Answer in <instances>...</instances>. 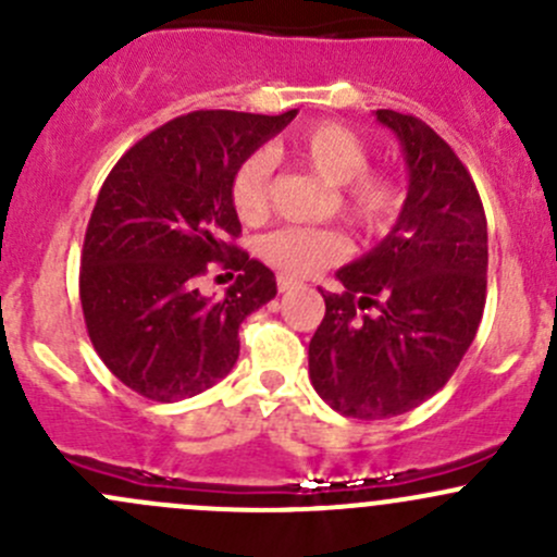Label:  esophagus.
I'll return each mask as SVG.
<instances>
[{"label": "esophagus", "mask_w": 557, "mask_h": 557, "mask_svg": "<svg viewBox=\"0 0 557 557\" xmlns=\"http://www.w3.org/2000/svg\"><path fill=\"white\" fill-rule=\"evenodd\" d=\"M296 285H299V283H296V280L283 277V274H280V277H277V290H280V294H288V290H294Z\"/></svg>", "instance_id": "obj_1"}]
</instances>
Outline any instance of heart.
I'll return each instance as SVG.
<instances>
[{
	"mask_svg": "<svg viewBox=\"0 0 557 557\" xmlns=\"http://www.w3.org/2000/svg\"><path fill=\"white\" fill-rule=\"evenodd\" d=\"M290 153L318 172L325 183L342 185L347 218L367 234H385L398 221L407 201L401 177L387 170H369V145L339 121H318L290 139ZM269 153L245 156L232 174L228 196L239 221L258 223L269 207ZM261 252L274 269L290 277H312L350 252V243L331 228L285 226L263 237Z\"/></svg>",
	"mask_w": 557,
	"mask_h": 557,
	"instance_id": "1",
	"label": "heart"
}]
</instances>
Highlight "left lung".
Returning <instances> with one entry per match:
<instances>
[{
    "label": "left lung",
    "mask_w": 557,
    "mask_h": 557,
    "mask_svg": "<svg viewBox=\"0 0 557 557\" xmlns=\"http://www.w3.org/2000/svg\"><path fill=\"white\" fill-rule=\"evenodd\" d=\"M409 190L387 237L336 272L310 342V380L345 418L383 420L429 401L480 329L487 290V221L463 161L429 123L396 110Z\"/></svg>",
    "instance_id": "obj_1"
}]
</instances>
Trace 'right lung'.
<instances>
[{
    "instance_id": "add662e5",
    "label": "right lung",
    "mask_w": 557,
    "mask_h": 557,
    "mask_svg": "<svg viewBox=\"0 0 557 557\" xmlns=\"http://www.w3.org/2000/svg\"><path fill=\"white\" fill-rule=\"evenodd\" d=\"M296 110H196L134 143L107 174L81 256V305L104 367L150 401H180L226 377L239 325L277 294L243 234L228 183ZM218 262L239 271L223 300L198 294Z\"/></svg>"
}]
</instances>
